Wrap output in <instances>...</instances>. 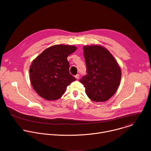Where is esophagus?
I'll return each mask as SVG.
<instances>
[{
  "label": "esophagus",
  "mask_w": 151,
  "mask_h": 151,
  "mask_svg": "<svg viewBox=\"0 0 151 151\" xmlns=\"http://www.w3.org/2000/svg\"><path fill=\"white\" fill-rule=\"evenodd\" d=\"M75 78H76L77 79H78L79 78V74L76 75H75Z\"/></svg>",
  "instance_id": "1"
}]
</instances>
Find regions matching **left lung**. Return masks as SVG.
<instances>
[{
  "label": "left lung",
  "mask_w": 151,
  "mask_h": 151,
  "mask_svg": "<svg viewBox=\"0 0 151 151\" xmlns=\"http://www.w3.org/2000/svg\"><path fill=\"white\" fill-rule=\"evenodd\" d=\"M87 74L79 80L92 101L105 102L116 92L121 79V68L109 51L101 45L85 46Z\"/></svg>",
  "instance_id": "left-lung-1"
}]
</instances>
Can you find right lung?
Here are the masks:
<instances>
[{"instance_id": "right-lung-1", "label": "right lung", "mask_w": 151, "mask_h": 151, "mask_svg": "<svg viewBox=\"0 0 151 151\" xmlns=\"http://www.w3.org/2000/svg\"><path fill=\"white\" fill-rule=\"evenodd\" d=\"M76 50L72 45H56L45 49L35 59L29 69L33 88L42 98L59 99L66 87L76 79L69 73L68 56Z\"/></svg>"}]
</instances>
